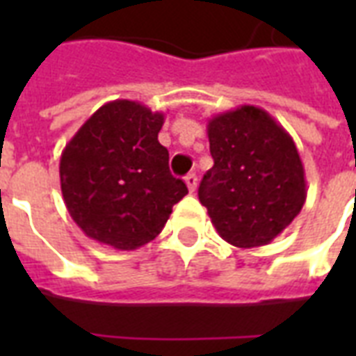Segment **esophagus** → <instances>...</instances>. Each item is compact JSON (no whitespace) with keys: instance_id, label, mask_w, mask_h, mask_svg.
Returning a JSON list of instances; mask_svg holds the SVG:
<instances>
[{"instance_id":"obj_1","label":"esophagus","mask_w":356,"mask_h":356,"mask_svg":"<svg viewBox=\"0 0 356 356\" xmlns=\"http://www.w3.org/2000/svg\"><path fill=\"white\" fill-rule=\"evenodd\" d=\"M184 183H186L190 192H195V188H197V177H195V173H188V175L184 177Z\"/></svg>"}]
</instances>
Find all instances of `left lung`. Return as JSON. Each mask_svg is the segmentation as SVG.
<instances>
[{"label": "left lung", "instance_id": "left-lung-1", "mask_svg": "<svg viewBox=\"0 0 356 356\" xmlns=\"http://www.w3.org/2000/svg\"><path fill=\"white\" fill-rule=\"evenodd\" d=\"M207 133L214 166L197 194L212 225L236 248L270 243L307 200L305 168L292 136L254 105L216 114Z\"/></svg>", "mask_w": 356, "mask_h": 356}]
</instances>
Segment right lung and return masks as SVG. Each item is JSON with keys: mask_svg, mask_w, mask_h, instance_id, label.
Masks as SVG:
<instances>
[{"mask_svg": "<svg viewBox=\"0 0 356 356\" xmlns=\"http://www.w3.org/2000/svg\"><path fill=\"white\" fill-rule=\"evenodd\" d=\"M164 114L138 102L105 103L60 155V190L83 233L120 251L159 236L172 207L188 194L159 142Z\"/></svg>", "mask_w": 356, "mask_h": 356, "instance_id": "add662e5", "label": "right lung"}]
</instances>
